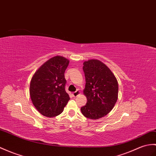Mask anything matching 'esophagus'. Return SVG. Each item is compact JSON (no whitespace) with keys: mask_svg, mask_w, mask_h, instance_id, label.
I'll list each match as a JSON object with an SVG mask.
<instances>
[{"mask_svg":"<svg viewBox=\"0 0 156 156\" xmlns=\"http://www.w3.org/2000/svg\"><path fill=\"white\" fill-rule=\"evenodd\" d=\"M80 94V91L79 90H77L76 91L73 92V94H72V95H73L74 97H77Z\"/></svg>","mask_w":156,"mask_h":156,"instance_id":"34e87169","label":"esophagus"}]
</instances>
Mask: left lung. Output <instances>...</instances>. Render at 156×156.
Returning <instances> with one entry per match:
<instances>
[{
	"mask_svg": "<svg viewBox=\"0 0 156 156\" xmlns=\"http://www.w3.org/2000/svg\"><path fill=\"white\" fill-rule=\"evenodd\" d=\"M83 65L86 78L83 93L87 102L80 110L86 118L95 120L113 109L118 98V83L113 72L100 60H88Z\"/></svg>",
	"mask_w": 156,
	"mask_h": 156,
	"instance_id": "8db88e82",
	"label": "left lung"
}]
</instances>
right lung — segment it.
Returning <instances> with one entry per match:
<instances>
[{
	"label": "right lung",
	"instance_id": "right-lung-1",
	"mask_svg": "<svg viewBox=\"0 0 156 156\" xmlns=\"http://www.w3.org/2000/svg\"><path fill=\"white\" fill-rule=\"evenodd\" d=\"M69 60L56 56L47 60L32 76L30 96L34 107L46 117L54 118L63 112L70 100L65 90L64 72Z\"/></svg>",
	"mask_w": 156,
	"mask_h": 156
}]
</instances>
